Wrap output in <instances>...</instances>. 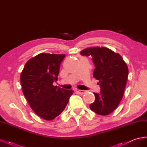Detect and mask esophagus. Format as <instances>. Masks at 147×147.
Returning a JSON list of instances; mask_svg holds the SVG:
<instances>
[{
  "instance_id": "esophagus-1",
  "label": "esophagus",
  "mask_w": 147,
  "mask_h": 147,
  "mask_svg": "<svg viewBox=\"0 0 147 147\" xmlns=\"http://www.w3.org/2000/svg\"><path fill=\"white\" fill-rule=\"evenodd\" d=\"M77 92H78V94H82V95H83V94H85V93L86 92V91H83V90H77Z\"/></svg>"
}]
</instances>
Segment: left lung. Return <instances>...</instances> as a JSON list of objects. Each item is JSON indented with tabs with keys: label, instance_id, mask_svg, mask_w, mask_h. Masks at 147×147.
<instances>
[{
	"label": "left lung",
	"instance_id": "8db88e82",
	"mask_svg": "<svg viewBox=\"0 0 147 147\" xmlns=\"http://www.w3.org/2000/svg\"><path fill=\"white\" fill-rule=\"evenodd\" d=\"M80 54L92 56L96 67L93 77L99 80L101 89L99 94L94 92L95 100L90 108L98 115H109L123 98L128 77L127 65L118 53L107 48H87Z\"/></svg>",
	"mask_w": 147,
	"mask_h": 147
}]
</instances>
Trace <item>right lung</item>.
Masks as SVG:
<instances>
[{
    "label": "right lung",
    "instance_id": "add662e5",
    "mask_svg": "<svg viewBox=\"0 0 147 147\" xmlns=\"http://www.w3.org/2000/svg\"><path fill=\"white\" fill-rule=\"evenodd\" d=\"M65 55L40 53L26 63L20 75L23 94L35 114L47 121L59 115L73 94L54 86Z\"/></svg>",
    "mask_w": 147,
    "mask_h": 147
}]
</instances>
